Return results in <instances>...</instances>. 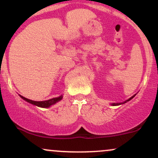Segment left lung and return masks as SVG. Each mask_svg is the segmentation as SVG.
<instances>
[{
	"instance_id": "8db88e82",
	"label": "left lung",
	"mask_w": 158,
	"mask_h": 158,
	"mask_svg": "<svg viewBox=\"0 0 158 158\" xmlns=\"http://www.w3.org/2000/svg\"><path fill=\"white\" fill-rule=\"evenodd\" d=\"M135 95H134L133 96V97H131V98H130V99H128V100H126V101H125V102H121V103H113V104H112V106H119V105H121V104H123V103H126V102H128V101H129V100H131V99H132V98H134V97H135Z\"/></svg>"
}]
</instances>
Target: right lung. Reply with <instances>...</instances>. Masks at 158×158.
<instances>
[{"mask_svg":"<svg viewBox=\"0 0 158 158\" xmlns=\"http://www.w3.org/2000/svg\"><path fill=\"white\" fill-rule=\"evenodd\" d=\"M20 97L22 98L23 99H24V100H26L27 102L31 103L32 105H35L36 106H39V107H41V108H48V107H50V106H52V105L55 104L57 102H59V101H60L62 99V95L60 96V97H56V98H52V99H48V100H45V101H41V102H37V101H33V100H30V99H27V98L22 97V96L20 95Z\"/></svg>","mask_w":158,"mask_h":158,"instance_id":"obj_1","label":"right lung"}]
</instances>
